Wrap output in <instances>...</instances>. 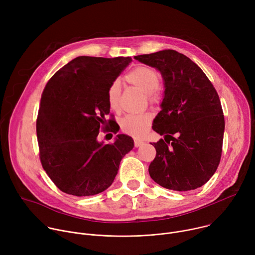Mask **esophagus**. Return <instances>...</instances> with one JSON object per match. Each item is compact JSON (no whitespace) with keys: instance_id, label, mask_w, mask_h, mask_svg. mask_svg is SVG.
Wrapping results in <instances>:
<instances>
[{"instance_id":"34e87169","label":"esophagus","mask_w":255,"mask_h":255,"mask_svg":"<svg viewBox=\"0 0 255 255\" xmlns=\"http://www.w3.org/2000/svg\"><path fill=\"white\" fill-rule=\"evenodd\" d=\"M144 143V141L143 140H139V139H135L134 140V146L135 147H139L140 145H142Z\"/></svg>"}]
</instances>
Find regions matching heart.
<instances>
[{"label": "heart", "mask_w": 255, "mask_h": 255, "mask_svg": "<svg viewBox=\"0 0 255 255\" xmlns=\"http://www.w3.org/2000/svg\"><path fill=\"white\" fill-rule=\"evenodd\" d=\"M125 79L129 84L138 88L144 94H147L151 103L159 102L160 95L157 89L160 84V75L157 70L148 66H137L129 72ZM120 97V82L114 81L108 89V102L112 110H119ZM152 119L153 116L151 113L131 114L125 116L121 120L120 125L122 131L125 133L134 137H141L147 131L148 127L152 123Z\"/></svg>", "instance_id": "heart-1"}]
</instances>
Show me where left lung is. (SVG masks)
Returning a JSON list of instances; mask_svg holds the SVG:
<instances>
[{
	"label": "left lung",
	"mask_w": 255,
	"mask_h": 255,
	"mask_svg": "<svg viewBox=\"0 0 255 255\" xmlns=\"http://www.w3.org/2000/svg\"><path fill=\"white\" fill-rule=\"evenodd\" d=\"M134 58L158 69L165 88L152 125L164 139L151 143L156 156L149 174L165 189L196 190L212 177L221 159L225 121L219 96L204 71L175 50Z\"/></svg>",
	"instance_id": "1"
}]
</instances>
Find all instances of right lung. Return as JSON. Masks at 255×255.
I'll return each mask as SVG.
<instances>
[{"label":"right lung","instance_id":"right-lung-1","mask_svg":"<svg viewBox=\"0 0 255 255\" xmlns=\"http://www.w3.org/2000/svg\"><path fill=\"white\" fill-rule=\"evenodd\" d=\"M131 61L122 56H79L46 84L36 121L39 156L63 193L87 197L104 192L132 150L133 139L125 134H118L111 144L98 141L102 129L118 132L113 119L106 120L110 113L108 89Z\"/></svg>","mask_w":255,"mask_h":255}]
</instances>
